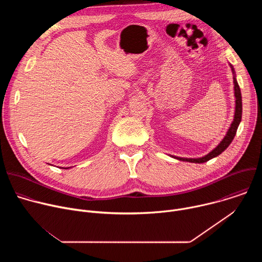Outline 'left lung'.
Listing matches in <instances>:
<instances>
[{"label": "left lung", "mask_w": 262, "mask_h": 262, "mask_svg": "<svg viewBox=\"0 0 262 262\" xmlns=\"http://www.w3.org/2000/svg\"><path fill=\"white\" fill-rule=\"evenodd\" d=\"M232 72L234 74V69L233 66L230 65ZM233 83H234V95H235V114H234V119L231 123L230 128L228 129L225 138L222 140V142L213 149L212 151H210L207 156L203 157V158H198V159H185V158H177V157H173L179 161L182 162H190V163H197V164H201V163H205L217 156H220L225 149L230 145V143L232 142V140L234 139L235 135H236V130L237 127L241 123L242 120V113H243V102H242V93H241V89L238 86V83L235 79V76H233Z\"/></svg>", "instance_id": "left-lung-1"}]
</instances>
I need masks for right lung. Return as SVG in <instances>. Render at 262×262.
Masks as SVG:
<instances>
[{"mask_svg": "<svg viewBox=\"0 0 262 262\" xmlns=\"http://www.w3.org/2000/svg\"><path fill=\"white\" fill-rule=\"evenodd\" d=\"M64 169H68V168H64Z\"/></svg>", "mask_w": 262, "mask_h": 262, "instance_id": "obj_1", "label": "right lung"}]
</instances>
